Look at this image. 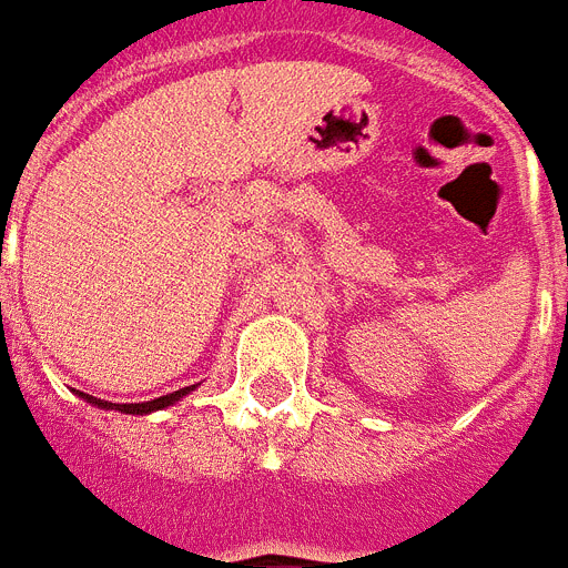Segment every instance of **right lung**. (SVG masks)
I'll return each mask as SVG.
<instances>
[{
  "label": "right lung",
  "mask_w": 568,
  "mask_h": 568,
  "mask_svg": "<svg viewBox=\"0 0 568 568\" xmlns=\"http://www.w3.org/2000/svg\"><path fill=\"white\" fill-rule=\"evenodd\" d=\"M195 389L193 387H184V389H175V393L170 395H161V398H152V402H141V404H112V402H103V398H94V395H85V393H78L83 402H89L92 407L98 409H118V413H126V416H150V413H155V409H164V407H173L175 402H181L184 395H190Z\"/></svg>",
  "instance_id": "right-lung-1"
}]
</instances>
